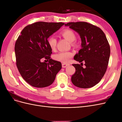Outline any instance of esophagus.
Returning <instances> with one entry per match:
<instances>
[{
    "label": "esophagus",
    "instance_id": "1",
    "mask_svg": "<svg viewBox=\"0 0 122 122\" xmlns=\"http://www.w3.org/2000/svg\"><path fill=\"white\" fill-rule=\"evenodd\" d=\"M69 64H65V63H62V68H66V67H67L68 66H69Z\"/></svg>",
    "mask_w": 122,
    "mask_h": 122
}]
</instances>
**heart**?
Here are the masks:
<instances>
[{
    "label": "heart",
    "mask_w": 122,
    "mask_h": 122,
    "mask_svg": "<svg viewBox=\"0 0 122 122\" xmlns=\"http://www.w3.org/2000/svg\"><path fill=\"white\" fill-rule=\"evenodd\" d=\"M61 35L67 39L69 42H71L72 45L76 46V42L75 41L76 35L75 32L71 29H66L62 30L61 32ZM47 43L49 47L52 50H54L56 48L57 44V40L53 36H50L47 39ZM73 53L69 51H64L60 52L54 55V59L57 61L63 62V63H68L73 56Z\"/></svg>",
    "instance_id": "heart-1"
}]
</instances>
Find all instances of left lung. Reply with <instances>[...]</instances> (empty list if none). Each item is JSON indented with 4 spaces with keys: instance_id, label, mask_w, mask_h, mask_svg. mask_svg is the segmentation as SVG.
Here are the masks:
<instances>
[{
    "instance_id": "8db88e82",
    "label": "left lung",
    "mask_w": 122,
    "mask_h": 122,
    "mask_svg": "<svg viewBox=\"0 0 122 122\" xmlns=\"http://www.w3.org/2000/svg\"><path fill=\"white\" fill-rule=\"evenodd\" d=\"M79 34L81 40V49L74 59L79 62L73 64L75 73L71 81L77 87L86 88L98 83L106 71L110 53V46L106 36L99 27L86 22H69L65 24Z\"/></svg>"
}]
</instances>
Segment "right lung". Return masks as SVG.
<instances>
[{
  "label": "right lung",
  "instance_id": "obj_1",
  "mask_svg": "<svg viewBox=\"0 0 122 122\" xmlns=\"http://www.w3.org/2000/svg\"><path fill=\"white\" fill-rule=\"evenodd\" d=\"M64 24L36 22L25 26L16 40V66L22 78L31 86H50L61 69V62L51 58L52 52L47 39ZM43 58L49 60V62H41Z\"/></svg>",
  "mask_w": 122,
  "mask_h": 122
}]
</instances>
